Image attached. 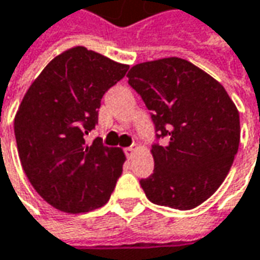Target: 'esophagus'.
<instances>
[{"instance_id":"esophagus-1","label":"esophagus","mask_w":260,"mask_h":260,"mask_svg":"<svg viewBox=\"0 0 260 260\" xmlns=\"http://www.w3.org/2000/svg\"><path fill=\"white\" fill-rule=\"evenodd\" d=\"M136 150H138V146H136V145H134V146H129V148L125 149V153H126V156H128V157H132V156L135 155Z\"/></svg>"}]
</instances>
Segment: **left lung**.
<instances>
[{"label":"left lung","mask_w":260,"mask_h":260,"mask_svg":"<svg viewBox=\"0 0 260 260\" xmlns=\"http://www.w3.org/2000/svg\"><path fill=\"white\" fill-rule=\"evenodd\" d=\"M128 83L142 97L157 138L150 153L155 172L141 180L153 204L193 210L218 190L241 139L239 112L215 79L180 57L131 67Z\"/></svg>","instance_id":"8db88e82"}]
</instances>
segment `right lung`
I'll list each match as a JSON object with an SVG mask.
<instances>
[{"label": "right lung", "instance_id": "right-lung-1", "mask_svg": "<svg viewBox=\"0 0 260 260\" xmlns=\"http://www.w3.org/2000/svg\"><path fill=\"white\" fill-rule=\"evenodd\" d=\"M84 46L57 54L34 80L16 111L18 155L38 194L60 211L103 207L122 173L125 153L84 139L99 121L105 91L128 70Z\"/></svg>", "mask_w": 260, "mask_h": 260}]
</instances>
